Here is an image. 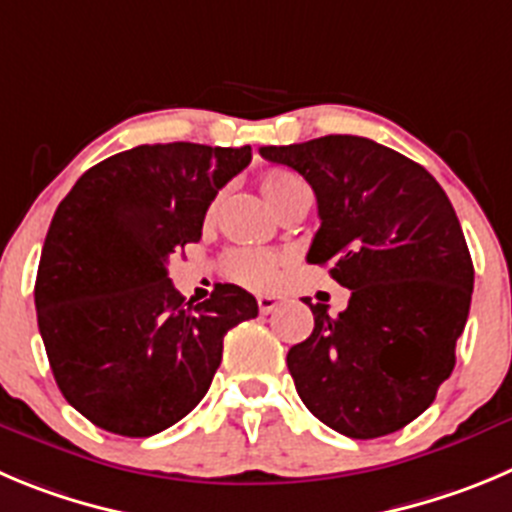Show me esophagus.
<instances>
[{
    "label": "esophagus",
    "mask_w": 512,
    "mask_h": 512,
    "mask_svg": "<svg viewBox=\"0 0 512 512\" xmlns=\"http://www.w3.org/2000/svg\"><path fill=\"white\" fill-rule=\"evenodd\" d=\"M280 303H283V295H257V308H260L262 315L272 313Z\"/></svg>",
    "instance_id": "esophagus-1"
}]
</instances>
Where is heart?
I'll use <instances>...</instances> for the list:
<instances>
[{"label": "heart", "mask_w": 512, "mask_h": 512, "mask_svg": "<svg viewBox=\"0 0 512 512\" xmlns=\"http://www.w3.org/2000/svg\"><path fill=\"white\" fill-rule=\"evenodd\" d=\"M300 186H305L303 179L288 169H270L260 176L262 197H265V202L270 204L275 212L283 207L285 199H288L295 189H300ZM209 217H212V212H209ZM224 272H227L229 280L247 285V288H270V285H275V280H278L280 257L265 250H234L229 252L227 260H224Z\"/></svg>", "instance_id": "obj_1"}]
</instances>
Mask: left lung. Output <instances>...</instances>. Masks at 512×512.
Masks as SVG:
<instances>
[{"label":"left lung","mask_w":512,"mask_h":512,"mask_svg":"<svg viewBox=\"0 0 512 512\" xmlns=\"http://www.w3.org/2000/svg\"><path fill=\"white\" fill-rule=\"evenodd\" d=\"M315 191L310 265L351 290L343 313L310 305L315 328L288 351L305 407L336 432L374 439L407 427L455 369L470 313L472 257L460 219L424 166L371 138L262 146Z\"/></svg>","instance_id":"8db88e82"}]
</instances>
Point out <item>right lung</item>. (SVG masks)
Segmentation results:
<instances>
[{
  "instance_id": "1",
  "label": "right lung",
  "mask_w": 512,
  "mask_h": 512,
  "mask_svg": "<svg viewBox=\"0 0 512 512\" xmlns=\"http://www.w3.org/2000/svg\"><path fill=\"white\" fill-rule=\"evenodd\" d=\"M252 148L154 143L100 161L60 202L35 283L37 326L70 407L105 432L151 437L197 407L229 328L257 300L219 283L184 303L169 257L202 240L217 191Z\"/></svg>"
}]
</instances>
